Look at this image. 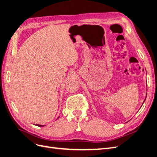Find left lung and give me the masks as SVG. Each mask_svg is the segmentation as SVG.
<instances>
[{"mask_svg": "<svg viewBox=\"0 0 157 157\" xmlns=\"http://www.w3.org/2000/svg\"><path fill=\"white\" fill-rule=\"evenodd\" d=\"M146 96H147V95H146ZM145 100H146V99H145ZM145 100H144V101H145ZM144 102H143V103H144Z\"/></svg>", "mask_w": 157, "mask_h": 157, "instance_id": "8db88e82", "label": "left lung"}]
</instances>
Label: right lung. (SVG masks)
<instances>
[{
  "instance_id": "add662e5",
  "label": "right lung",
  "mask_w": 157,
  "mask_h": 157,
  "mask_svg": "<svg viewBox=\"0 0 157 157\" xmlns=\"http://www.w3.org/2000/svg\"><path fill=\"white\" fill-rule=\"evenodd\" d=\"M57 118H59V117H58ZM36 125L39 126V127H44V126H45V125H39V124H36Z\"/></svg>"
}]
</instances>
